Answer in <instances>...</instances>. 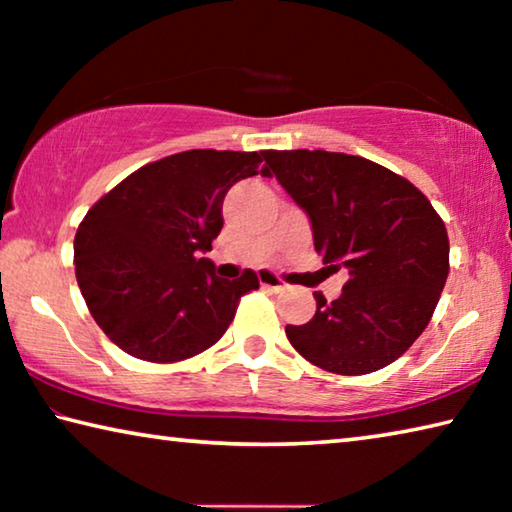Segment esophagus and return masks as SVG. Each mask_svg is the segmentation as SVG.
Returning a JSON list of instances; mask_svg holds the SVG:
<instances>
[{"label": "esophagus", "mask_w": 512, "mask_h": 512, "mask_svg": "<svg viewBox=\"0 0 512 512\" xmlns=\"http://www.w3.org/2000/svg\"><path fill=\"white\" fill-rule=\"evenodd\" d=\"M257 277H259V284H262V287L268 289V291H275V293H277V291L287 289V284H284V282L280 280V277L273 275L271 271H259Z\"/></svg>", "instance_id": "34e87169"}]
</instances>
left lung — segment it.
I'll return each instance as SVG.
<instances>
[{"mask_svg":"<svg viewBox=\"0 0 512 512\" xmlns=\"http://www.w3.org/2000/svg\"><path fill=\"white\" fill-rule=\"evenodd\" d=\"M307 214L329 273H348L341 296L314 293L316 314L287 325L302 357L339 375L393 363L429 325L449 273L445 223L420 189L381 164L329 151H264Z\"/></svg>","mask_w":512,"mask_h":512,"instance_id":"1","label":"left lung"}]
</instances>
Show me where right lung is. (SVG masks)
<instances>
[{
    "instance_id": "right-lung-1",
    "label": "right lung",
    "mask_w": 512,
    "mask_h": 512,
    "mask_svg": "<svg viewBox=\"0 0 512 512\" xmlns=\"http://www.w3.org/2000/svg\"><path fill=\"white\" fill-rule=\"evenodd\" d=\"M271 176L262 153L196 149L137 169L85 214L76 280L92 318L131 357L167 363L214 345L239 298L259 287L214 273L223 198L239 180Z\"/></svg>"
}]
</instances>
